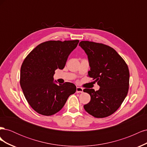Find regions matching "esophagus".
<instances>
[{
    "instance_id": "esophagus-1",
    "label": "esophagus",
    "mask_w": 147,
    "mask_h": 147,
    "mask_svg": "<svg viewBox=\"0 0 147 147\" xmlns=\"http://www.w3.org/2000/svg\"><path fill=\"white\" fill-rule=\"evenodd\" d=\"M76 92L77 93H79V92H82V93L83 92V89L82 88H80V87H77Z\"/></svg>"
}]
</instances>
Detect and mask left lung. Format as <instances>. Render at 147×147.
Returning a JSON list of instances; mask_svg holds the SVG:
<instances>
[{"label":"left lung","mask_w":147,"mask_h":147,"mask_svg":"<svg viewBox=\"0 0 147 147\" xmlns=\"http://www.w3.org/2000/svg\"><path fill=\"white\" fill-rule=\"evenodd\" d=\"M88 55L90 70L88 77L100 86L98 91L84 89L91 100L84 109L96 118L113 114L121 106L127 94L129 71L126 62L113 48L103 43L89 41L80 42Z\"/></svg>","instance_id":"obj_1"}]
</instances>
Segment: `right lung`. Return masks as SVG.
<instances>
[{"label":"right lung","instance_id":"right-lung-1","mask_svg":"<svg viewBox=\"0 0 147 147\" xmlns=\"http://www.w3.org/2000/svg\"><path fill=\"white\" fill-rule=\"evenodd\" d=\"M78 42V40L45 42L24 59L20 71V85L29 104L38 113L50 116L58 112L69 96L76 91L72 83L57 85L53 75L57 69H64Z\"/></svg>","mask_w":147,"mask_h":147}]
</instances>
